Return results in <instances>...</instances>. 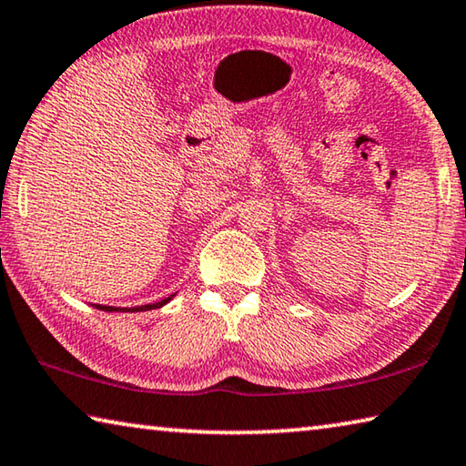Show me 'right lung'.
<instances>
[{
  "label": "right lung",
  "instance_id": "1",
  "mask_svg": "<svg viewBox=\"0 0 466 466\" xmlns=\"http://www.w3.org/2000/svg\"><path fill=\"white\" fill-rule=\"evenodd\" d=\"M175 298V294L172 296H168V298H164V299H160V302H156V304H146V306H137V309H131V310H127V309H123V310H119V309H115V306H102V304H94L96 306L98 310H105V312H144V310H152V309H162L164 304H168L170 299Z\"/></svg>",
  "mask_w": 466,
  "mask_h": 466
}]
</instances>
